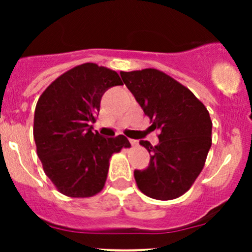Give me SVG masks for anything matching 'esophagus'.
I'll list each match as a JSON object with an SVG mask.
<instances>
[{"mask_svg": "<svg viewBox=\"0 0 252 252\" xmlns=\"http://www.w3.org/2000/svg\"><path fill=\"white\" fill-rule=\"evenodd\" d=\"M130 143H131L132 147H137L138 146V142L136 140H130Z\"/></svg>", "mask_w": 252, "mask_h": 252, "instance_id": "esophagus-1", "label": "esophagus"}]
</instances>
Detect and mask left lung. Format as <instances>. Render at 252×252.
I'll use <instances>...</instances> for the list:
<instances>
[{"mask_svg":"<svg viewBox=\"0 0 252 252\" xmlns=\"http://www.w3.org/2000/svg\"><path fill=\"white\" fill-rule=\"evenodd\" d=\"M153 129L158 144L140 141L150 154L144 170H135L138 189L158 200H172L189 190L205 166L212 144V121L206 106L174 78L156 68L121 72Z\"/></svg>","mask_w":252,"mask_h":252,"instance_id":"1","label":"left lung"}]
</instances>
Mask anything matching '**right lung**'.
<instances>
[{
	"label": "right lung",
	"mask_w": 252,
	"mask_h": 252,
	"mask_svg": "<svg viewBox=\"0 0 252 252\" xmlns=\"http://www.w3.org/2000/svg\"><path fill=\"white\" fill-rule=\"evenodd\" d=\"M123 85L117 72L86 63L52 82L37 100L33 136L45 174L63 195L89 198L104 189L110 158L129 148L123 135L92 132L100 99L109 88Z\"/></svg>",
	"instance_id": "obj_1"
}]
</instances>
